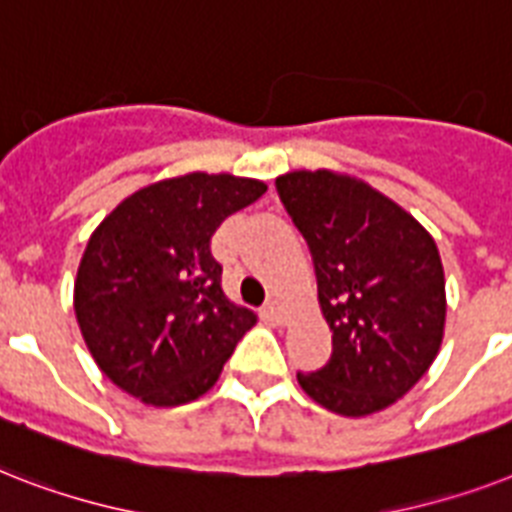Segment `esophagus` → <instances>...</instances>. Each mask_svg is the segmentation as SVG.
Here are the masks:
<instances>
[{"label":"esophagus","mask_w":512,"mask_h":512,"mask_svg":"<svg viewBox=\"0 0 512 512\" xmlns=\"http://www.w3.org/2000/svg\"><path fill=\"white\" fill-rule=\"evenodd\" d=\"M263 315L270 323H284V307H281L278 299H268V302H265Z\"/></svg>","instance_id":"obj_1"}]
</instances>
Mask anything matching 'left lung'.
<instances>
[{
  "instance_id": "obj_1",
  "label": "left lung",
  "mask_w": 512,
  "mask_h": 512,
  "mask_svg": "<svg viewBox=\"0 0 512 512\" xmlns=\"http://www.w3.org/2000/svg\"><path fill=\"white\" fill-rule=\"evenodd\" d=\"M278 197L305 236L331 360L297 373L310 400L360 418L405 397L442 347L444 268L436 242L397 202L360 178L294 170Z\"/></svg>"
}]
</instances>
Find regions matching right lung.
Returning a JSON list of instances; mask_svg holds the SVG:
<instances>
[{
    "instance_id": "right-lung-1",
    "label": "right lung",
    "mask_w": 512,
    "mask_h": 512,
    "mask_svg": "<svg viewBox=\"0 0 512 512\" xmlns=\"http://www.w3.org/2000/svg\"><path fill=\"white\" fill-rule=\"evenodd\" d=\"M268 186L186 173L134 191L91 234L76 276L78 328L99 371L144 405L213 389L257 315L223 294L215 228Z\"/></svg>"
}]
</instances>
